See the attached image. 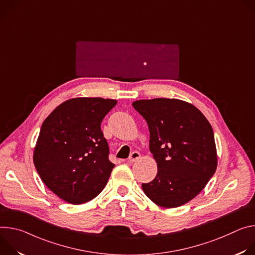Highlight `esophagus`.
<instances>
[{
  "label": "esophagus",
  "mask_w": 255,
  "mask_h": 255,
  "mask_svg": "<svg viewBox=\"0 0 255 255\" xmlns=\"http://www.w3.org/2000/svg\"><path fill=\"white\" fill-rule=\"evenodd\" d=\"M139 157H140V154H139L138 152H132V153L130 154L128 160H129V162H134V161H136Z\"/></svg>",
  "instance_id": "34e87169"
}]
</instances>
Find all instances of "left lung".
Returning <instances> with one entry per match:
<instances>
[{"mask_svg": "<svg viewBox=\"0 0 255 255\" xmlns=\"http://www.w3.org/2000/svg\"><path fill=\"white\" fill-rule=\"evenodd\" d=\"M132 106L148 124L150 151L158 168L156 177L142 184L145 194L166 209L188 203L216 172L212 126L200 109L179 99L136 100Z\"/></svg>", "mask_w": 255, "mask_h": 255, "instance_id": "left-lung-1", "label": "left lung"}]
</instances>
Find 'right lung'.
Segmentation results:
<instances>
[{"label":"right lung","mask_w":255,"mask_h":255,"mask_svg":"<svg viewBox=\"0 0 255 255\" xmlns=\"http://www.w3.org/2000/svg\"><path fill=\"white\" fill-rule=\"evenodd\" d=\"M115 99L77 97L56 107L43 122L33 162L43 183L65 202L87 203L105 187L115 164L100 125Z\"/></svg>","instance_id":"1"}]
</instances>
